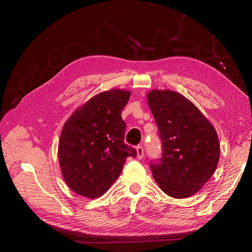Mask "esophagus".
I'll use <instances>...</instances> for the list:
<instances>
[{"mask_svg":"<svg viewBox=\"0 0 252 252\" xmlns=\"http://www.w3.org/2000/svg\"><path fill=\"white\" fill-rule=\"evenodd\" d=\"M135 149H136V155H138V158H139V159H142L143 156H144L143 147L142 146H138Z\"/></svg>","mask_w":252,"mask_h":252,"instance_id":"34e87169","label":"esophagus"}]
</instances>
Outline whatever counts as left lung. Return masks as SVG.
Returning a JSON list of instances; mask_svg holds the SVG:
<instances>
[{"mask_svg": "<svg viewBox=\"0 0 252 252\" xmlns=\"http://www.w3.org/2000/svg\"><path fill=\"white\" fill-rule=\"evenodd\" d=\"M148 104L161 140V158L150 162L153 178L172 198L201 189L218 165L220 146L215 127L180 93L153 90Z\"/></svg>", "mask_w": 252, "mask_h": 252, "instance_id": "8db88e82", "label": "left lung"}]
</instances>
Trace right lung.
<instances>
[{
    "mask_svg": "<svg viewBox=\"0 0 252 252\" xmlns=\"http://www.w3.org/2000/svg\"><path fill=\"white\" fill-rule=\"evenodd\" d=\"M130 92L112 89L99 93L72 114L63 126L59 161L63 178L75 193L94 199L120 176L136 150L125 143L122 110Z\"/></svg>",
    "mask_w": 252,
    "mask_h": 252,
    "instance_id": "obj_1",
    "label": "right lung"
}]
</instances>
